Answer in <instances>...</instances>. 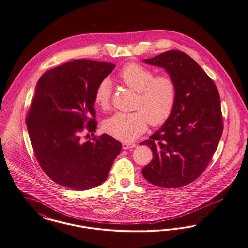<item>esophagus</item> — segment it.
<instances>
[{"label":"esophagus","instance_id":"34e87169","mask_svg":"<svg viewBox=\"0 0 248 248\" xmlns=\"http://www.w3.org/2000/svg\"><path fill=\"white\" fill-rule=\"evenodd\" d=\"M135 147H136V145L133 144V143H123L122 144L123 150H129V149H133V148H135Z\"/></svg>","mask_w":248,"mask_h":248}]
</instances>
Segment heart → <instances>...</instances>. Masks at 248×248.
Wrapping results in <instances>:
<instances>
[{
	"mask_svg": "<svg viewBox=\"0 0 248 248\" xmlns=\"http://www.w3.org/2000/svg\"><path fill=\"white\" fill-rule=\"evenodd\" d=\"M119 79L131 90L137 93L135 109L139 112L116 113L107 119L104 129L114 138L132 142L142 135L149 123L152 126L164 124L172 113L176 86L171 78L156 76L150 68L130 63L119 73ZM111 82L103 79L94 92V102L101 109L110 106Z\"/></svg>",
	"mask_w": 248,
	"mask_h": 248,
	"instance_id": "heart-1",
	"label": "heart"
}]
</instances>
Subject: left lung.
<instances>
[{
  "label": "left lung",
  "instance_id": "obj_1",
  "mask_svg": "<svg viewBox=\"0 0 248 248\" xmlns=\"http://www.w3.org/2000/svg\"><path fill=\"white\" fill-rule=\"evenodd\" d=\"M143 62L168 72L176 86V98L170 118L140 143L154 155L142 174L160 187H181L203 173L218 147L224 129L219 92L184 52L170 50Z\"/></svg>",
  "mask_w": 248,
  "mask_h": 248
}]
</instances>
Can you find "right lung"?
Listing matches in <instances>:
<instances>
[{
    "mask_svg": "<svg viewBox=\"0 0 248 248\" xmlns=\"http://www.w3.org/2000/svg\"><path fill=\"white\" fill-rule=\"evenodd\" d=\"M114 67L75 60L45 72L37 83L27 131L41 168L61 186L76 190L99 186L121 152V143L111 135L81 138L84 131L95 132L94 92Z\"/></svg>",
    "mask_w": 248,
    "mask_h": 248,
    "instance_id": "add662e5",
    "label": "right lung"
}]
</instances>
